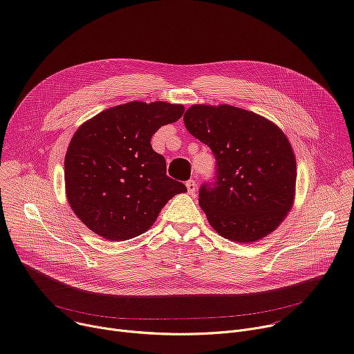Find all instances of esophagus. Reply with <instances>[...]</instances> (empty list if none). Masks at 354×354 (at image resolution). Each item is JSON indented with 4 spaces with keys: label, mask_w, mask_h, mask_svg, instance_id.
I'll use <instances>...</instances> for the list:
<instances>
[{
    "label": "esophagus",
    "mask_w": 354,
    "mask_h": 354,
    "mask_svg": "<svg viewBox=\"0 0 354 354\" xmlns=\"http://www.w3.org/2000/svg\"><path fill=\"white\" fill-rule=\"evenodd\" d=\"M186 187H187V192H189L190 194H194V192H196V182H194L193 179H189V180L186 182Z\"/></svg>",
    "instance_id": "esophagus-1"
}]
</instances>
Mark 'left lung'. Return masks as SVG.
Listing matches in <instances>:
<instances>
[{"label": "left lung", "mask_w": 354, "mask_h": 354, "mask_svg": "<svg viewBox=\"0 0 354 354\" xmlns=\"http://www.w3.org/2000/svg\"><path fill=\"white\" fill-rule=\"evenodd\" d=\"M187 131L210 147L216 176L198 190V205L224 238L255 242L290 212L297 164L284 133L268 119L230 105H193Z\"/></svg>", "instance_id": "left-lung-1"}]
</instances>
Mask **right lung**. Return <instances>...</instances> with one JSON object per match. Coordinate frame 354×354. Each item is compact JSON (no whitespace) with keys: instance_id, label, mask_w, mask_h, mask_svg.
Segmentation results:
<instances>
[{"instance_id":"obj_1","label":"right lung","mask_w":354,"mask_h":354,"mask_svg":"<svg viewBox=\"0 0 354 354\" xmlns=\"http://www.w3.org/2000/svg\"><path fill=\"white\" fill-rule=\"evenodd\" d=\"M168 102H129L97 113L73 136L64 179L75 216L95 234L126 241L153 225L168 200L187 189L167 176L151 137L182 118Z\"/></svg>"}]
</instances>
